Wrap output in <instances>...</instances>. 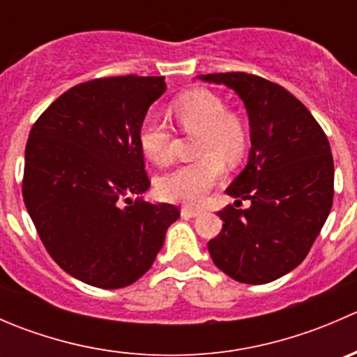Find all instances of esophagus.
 Returning <instances> with one entry per match:
<instances>
[{
    "label": "esophagus",
    "instance_id": "1",
    "mask_svg": "<svg viewBox=\"0 0 357 357\" xmlns=\"http://www.w3.org/2000/svg\"><path fill=\"white\" fill-rule=\"evenodd\" d=\"M200 214V208H192V207H183L181 215L183 218H197Z\"/></svg>",
    "mask_w": 357,
    "mask_h": 357
}]
</instances>
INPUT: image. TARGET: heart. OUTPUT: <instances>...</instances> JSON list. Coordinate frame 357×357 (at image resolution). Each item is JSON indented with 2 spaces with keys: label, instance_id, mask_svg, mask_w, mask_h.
<instances>
[{
  "label": "heart",
  "instance_id": "obj_1",
  "mask_svg": "<svg viewBox=\"0 0 357 357\" xmlns=\"http://www.w3.org/2000/svg\"><path fill=\"white\" fill-rule=\"evenodd\" d=\"M171 112L185 132H195L199 160L176 167L162 176L157 190L162 199L181 204H199L225 176L226 164L243 157L248 143L247 126L225 102L207 89H190L172 102ZM142 152L153 164H169L174 157V136L157 117H146L138 132Z\"/></svg>",
  "mask_w": 357,
  "mask_h": 357
}]
</instances>
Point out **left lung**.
Here are the masks:
<instances>
[{
	"mask_svg": "<svg viewBox=\"0 0 357 357\" xmlns=\"http://www.w3.org/2000/svg\"><path fill=\"white\" fill-rule=\"evenodd\" d=\"M240 96L250 124L245 169L226 188L235 205L218 212L222 229L208 242L214 264L248 285L297 268L321 231L333 202V157L321 126L280 84L245 74L199 75ZM242 199L251 205L240 209Z\"/></svg>",
	"mask_w": 357,
	"mask_h": 357,
	"instance_id": "obj_1",
	"label": "left lung"
}]
</instances>
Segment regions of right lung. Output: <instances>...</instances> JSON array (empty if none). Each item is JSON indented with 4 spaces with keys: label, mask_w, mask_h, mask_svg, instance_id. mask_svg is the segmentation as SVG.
<instances>
[{
    "label": "right lung",
    "mask_w": 357,
    "mask_h": 357,
    "mask_svg": "<svg viewBox=\"0 0 357 357\" xmlns=\"http://www.w3.org/2000/svg\"><path fill=\"white\" fill-rule=\"evenodd\" d=\"M164 77H103L74 86L43 112L25 146L22 195L53 261L98 289L142 278L179 218L146 192L138 132Z\"/></svg>",
    "instance_id": "obj_1"
}]
</instances>
